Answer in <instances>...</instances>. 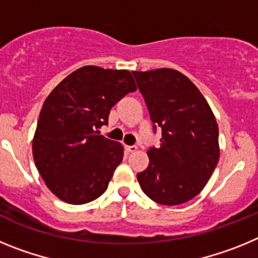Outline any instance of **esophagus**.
Returning a JSON list of instances; mask_svg holds the SVG:
<instances>
[{
  "label": "esophagus",
  "instance_id": "34e87169",
  "mask_svg": "<svg viewBox=\"0 0 258 258\" xmlns=\"http://www.w3.org/2000/svg\"><path fill=\"white\" fill-rule=\"evenodd\" d=\"M137 146H125V150H126V152H136L137 151Z\"/></svg>",
  "mask_w": 258,
  "mask_h": 258
}]
</instances>
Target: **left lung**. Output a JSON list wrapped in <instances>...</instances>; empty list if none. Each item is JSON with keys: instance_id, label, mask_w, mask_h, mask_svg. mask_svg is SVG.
Wrapping results in <instances>:
<instances>
[{"instance_id": "8db88e82", "label": "left lung", "mask_w": 258, "mask_h": 258, "mask_svg": "<svg viewBox=\"0 0 258 258\" xmlns=\"http://www.w3.org/2000/svg\"><path fill=\"white\" fill-rule=\"evenodd\" d=\"M143 95L160 147H150L147 169L137 174L143 192L163 206L195 198L220 159L218 125L191 80L172 68L132 71Z\"/></svg>"}]
</instances>
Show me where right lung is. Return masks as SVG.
<instances>
[{"instance_id": "obj_1", "label": "right lung", "mask_w": 258, "mask_h": 258, "mask_svg": "<svg viewBox=\"0 0 258 258\" xmlns=\"http://www.w3.org/2000/svg\"><path fill=\"white\" fill-rule=\"evenodd\" d=\"M136 90L129 71L85 66L50 93L32 151L41 177L56 198L77 206L107 190L124 147L101 136L99 127L108 124L111 108Z\"/></svg>"}]
</instances>
